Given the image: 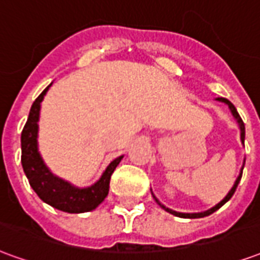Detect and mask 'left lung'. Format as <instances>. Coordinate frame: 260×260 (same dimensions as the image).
<instances>
[{"label": "left lung", "instance_id": "obj_1", "mask_svg": "<svg viewBox=\"0 0 260 260\" xmlns=\"http://www.w3.org/2000/svg\"><path fill=\"white\" fill-rule=\"evenodd\" d=\"M217 100H218V102H221V103H225V104L229 106L230 111H231V114H233V117H234V118L237 119V122H238V126H240V129H241V142L244 143V141H245V125H244V121L241 119L240 114H238V111H237V108H235L234 104L230 102V100H227V99H223V97H217ZM244 164H245V161H244ZM242 170H244V167L241 169V173H240V175H238V178L235 180L234 185H233V188L230 189V192L227 193V195H225V198H224L223 201L218 202L216 206H213L212 209H209V210H206V212H201V213H180V212H175V210H171V209H169V207H166L164 205H161V203L158 202L157 198L153 195V192H152V195H153V198H154V201L157 202V205H160V207H161V209H164L166 212L171 213V214H174V216H178V217H182V218L206 217V216H209V214H212V213L216 212L217 209H220V207L223 206L225 202H229L230 199H231V196L234 195L235 189H237V186H238V182H240L241 177H242Z\"/></svg>", "mask_w": 260, "mask_h": 260}]
</instances>
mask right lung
<instances>
[{
    "instance_id": "right-lung-1",
    "label": "right lung",
    "mask_w": 260,
    "mask_h": 260,
    "mask_svg": "<svg viewBox=\"0 0 260 260\" xmlns=\"http://www.w3.org/2000/svg\"><path fill=\"white\" fill-rule=\"evenodd\" d=\"M50 86H47L42 91V94L33 102L29 118L22 131V136H20L22 167L33 191L47 205L67 213L90 212L93 209H96L108 195L111 174L124 156H119L113 160L108 164L106 171L103 173L100 180L87 188L74 186L72 184H69L68 181L54 175L44 164L39 153V147H37L40 104L50 89Z\"/></svg>"
}]
</instances>
